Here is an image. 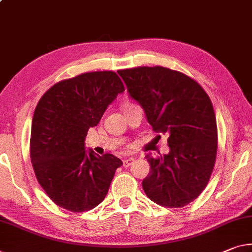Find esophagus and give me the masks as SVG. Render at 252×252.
Masks as SVG:
<instances>
[{
    "mask_svg": "<svg viewBox=\"0 0 252 252\" xmlns=\"http://www.w3.org/2000/svg\"><path fill=\"white\" fill-rule=\"evenodd\" d=\"M134 159L133 158H126V159H123V166L125 167H129L133 163Z\"/></svg>",
    "mask_w": 252,
    "mask_h": 252,
    "instance_id": "1",
    "label": "esophagus"
}]
</instances>
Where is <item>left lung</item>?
<instances>
[{"instance_id":"left-lung-1","label":"left lung","mask_w":252,"mask_h":252,"mask_svg":"<svg viewBox=\"0 0 252 252\" xmlns=\"http://www.w3.org/2000/svg\"><path fill=\"white\" fill-rule=\"evenodd\" d=\"M118 73L148 123L168 134V154L146 156L150 171L143 190L158 205L189 204L206 187L217 158L218 127L209 95L189 76L161 66Z\"/></svg>"}]
</instances>
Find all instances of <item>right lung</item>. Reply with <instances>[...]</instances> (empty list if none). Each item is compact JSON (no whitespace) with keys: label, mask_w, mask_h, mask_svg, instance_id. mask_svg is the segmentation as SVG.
Returning <instances> with one entry per match:
<instances>
[{"label":"right lung","mask_w":252,"mask_h":252,"mask_svg":"<svg viewBox=\"0 0 252 252\" xmlns=\"http://www.w3.org/2000/svg\"><path fill=\"white\" fill-rule=\"evenodd\" d=\"M123 92L114 71H93L55 84L40 98L31 125L30 157L38 183L56 205L84 212L105 198L123 163L111 154L85 150V138Z\"/></svg>","instance_id":"add662e5"}]
</instances>
